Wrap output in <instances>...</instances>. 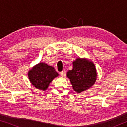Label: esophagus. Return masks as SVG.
<instances>
[{
    "label": "esophagus",
    "instance_id": "34e87169",
    "mask_svg": "<svg viewBox=\"0 0 127 127\" xmlns=\"http://www.w3.org/2000/svg\"><path fill=\"white\" fill-rule=\"evenodd\" d=\"M66 75V72L65 70H63L61 72V76H62V77H65Z\"/></svg>",
    "mask_w": 127,
    "mask_h": 127
}]
</instances>
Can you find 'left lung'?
<instances>
[{"label":"left lung","instance_id":"8db88e82","mask_svg":"<svg viewBox=\"0 0 127 127\" xmlns=\"http://www.w3.org/2000/svg\"><path fill=\"white\" fill-rule=\"evenodd\" d=\"M73 67L67 73L74 91L80 93L89 88L96 79V70L94 64L86 60L76 59Z\"/></svg>","mask_w":127,"mask_h":127}]
</instances>
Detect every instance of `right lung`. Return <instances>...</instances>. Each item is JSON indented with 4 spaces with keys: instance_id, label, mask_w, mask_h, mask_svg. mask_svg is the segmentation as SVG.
I'll return each mask as SVG.
<instances>
[{
    "instance_id": "add662e5",
    "label": "right lung",
    "mask_w": 127,
    "mask_h": 127,
    "mask_svg": "<svg viewBox=\"0 0 127 127\" xmlns=\"http://www.w3.org/2000/svg\"><path fill=\"white\" fill-rule=\"evenodd\" d=\"M58 76L53 67L41 62L29 71L28 77L36 88L41 90L47 89L50 83Z\"/></svg>"
}]
</instances>
